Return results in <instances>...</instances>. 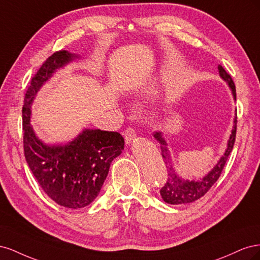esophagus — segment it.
I'll list each match as a JSON object with an SVG mask.
<instances>
[{
	"label": "esophagus",
	"mask_w": 260,
	"mask_h": 260,
	"mask_svg": "<svg viewBox=\"0 0 260 260\" xmlns=\"http://www.w3.org/2000/svg\"><path fill=\"white\" fill-rule=\"evenodd\" d=\"M136 136H137L136 130L132 129V128H128L127 130H125V132H124V141H125V143L131 144L133 141L136 140Z\"/></svg>",
	"instance_id": "1"
}]
</instances>
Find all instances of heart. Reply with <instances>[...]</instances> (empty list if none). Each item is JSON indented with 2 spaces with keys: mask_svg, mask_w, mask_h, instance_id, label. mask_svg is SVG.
Instances as JSON below:
<instances>
[{
  "mask_svg": "<svg viewBox=\"0 0 260 260\" xmlns=\"http://www.w3.org/2000/svg\"><path fill=\"white\" fill-rule=\"evenodd\" d=\"M155 86H156V83H153V85H151V86H149V88H148V91L149 92H151V93H154V91H155Z\"/></svg>",
  "mask_w": 260,
  "mask_h": 260,
  "instance_id": "obj_1",
  "label": "heart"
}]
</instances>
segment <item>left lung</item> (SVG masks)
Segmentation results:
<instances>
[{"label": "left lung", "instance_id": "obj_1", "mask_svg": "<svg viewBox=\"0 0 260 260\" xmlns=\"http://www.w3.org/2000/svg\"><path fill=\"white\" fill-rule=\"evenodd\" d=\"M218 72L220 78L228 84L229 89L231 90L233 100L237 101L235 85L231 76L225 72L222 66L220 65H218ZM237 109H235V116L233 118V127L229 140H228L226 142L224 153L220 157L217 164L212 167V169L208 174H206L203 178L193 180L184 179L178 174L174 160H172L168 143L164 137V133L161 131H156L153 133V137L160 145L162 158L165 164H166L168 171L167 182L160 190V196L164 202H166L167 204H171V205H184V204H190L198 201L209 191V188L214 185L216 181L219 179L228 157H229L230 153L232 152V148L235 142V133H237Z\"/></svg>", "mask_w": 260, "mask_h": 260}]
</instances>
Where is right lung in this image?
I'll return each instance as SVG.
<instances>
[{"instance_id":"1","label":"right lung","mask_w":260,"mask_h":260,"mask_svg":"<svg viewBox=\"0 0 260 260\" xmlns=\"http://www.w3.org/2000/svg\"><path fill=\"white\" fill-rule=\"evenodd\" d=\"M81 58L68 51L54 53L31 80L22 108L23 148L28 166L49 198L73 209L88 206L98 198L112 161L124 147L120 133L88 128L67 143L48 144L30 124L38 92L58 69Z\"/></svg>"}]
</instances>
